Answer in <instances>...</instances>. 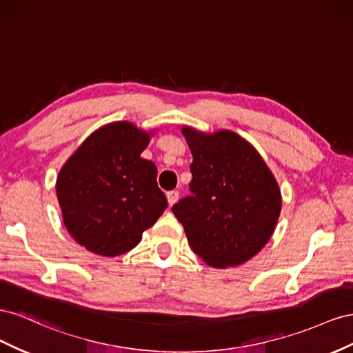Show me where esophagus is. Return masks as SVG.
<instances>
[{"mask_svg": "<svg viewBox=\"0 0 353 353\" xmlns=\"http://www.w3.org/2000/svg\"><path fill=\"white\" fill-rule=\"evenodd\" d=\"M179 198V192L177 190H170V192H167V199H168V204L173 205L176 201Z\"/></svg>", "mask_w": 353, "mask_h": 353, "instance_id": "esophagus-1", "label": "esophagus"}]
</instances>
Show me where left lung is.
I'll return each mask as SVG.
<instances>
[{
	"mask_svg": "<svg viewBox=\"0 0 353 353\" xmlns=\"http://www.w3.org/2000/svg\"><path fill=\"white\" fill-rule=\"evenodd\" d=\"M192 152L190 195L171 207L190 248L213 268L256 256L275 230L281 190L265 161L232 132L211 136L183 128Z\"/></svg>",
	"mask_w": 353,
	"mask_h": 353,
	"instance_id": "left-lung-1",
	"label": "left lung"
}]
</instances>
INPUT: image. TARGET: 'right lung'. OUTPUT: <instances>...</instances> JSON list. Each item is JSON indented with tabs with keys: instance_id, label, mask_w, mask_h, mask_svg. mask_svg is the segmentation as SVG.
I'll return each mask as SVG.
<instances>
[{
	"instance_id": "obj_1",
	"label": "right lung",
	"mask_w": 353,
	"mask_h": 353,
	"mask_svg": "<svg viewBox=\"0 0 353 353\" xmlns=\"http://www.w3.org/2000/svg\"><path fill=\"white\" fill-rule=\"evenodd\" d=\"M148 143L149 136L133 124H108L60 170L56 190L63 223L88 251L127 253L168 207L155 164L140 157Z\"/></svg>"
}]
</instances>
